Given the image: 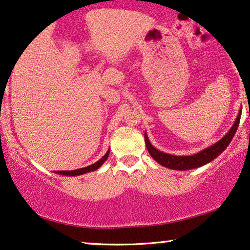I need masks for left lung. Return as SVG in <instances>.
<instances>
[{
  "label": "left lung",
  "mask_w": 250,
  "mask_h": 250,
  "mask_svg": "<svg viewBox=\"0 0 250 250\" xmlns=\"http://www.w3.org/2000/svg\"><path fill=\"white\" fill-rule=\"evenodd\" d=\"M241 112L242 108L240 109L238 118H236L234 125H232V128L229 129V131L224 136L220 141H218L216 144L211 145V146L204 148L201 152L192 154V156H173V154H168L162 151L157 150L156 147H153V145L148 141L147 135L144 134L145 138V144H146V148L148 153L151 154V157L156 160L157 163H159L160 165L167 167L170 169H176V170H187L197 168L205 165V164L212 162L214 158H217L220 153L223 152L225 148L229 146L230 141L234 137L236 129L239 127L240 118H241Z\"/></svg>",
  "instance_id": "left-lung-1"
}]
</instances>
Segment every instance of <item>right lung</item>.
Returning <instances> with one entry per match:
<instances>
[{"mask_svg": "<svg viewBox=\"0 0 250 250\" xmlns=\"http://www.w3.org/2000/svg\"><path fill=\"white\" fill-rule=\"evenodd\" d=\"M108 154H109V150L107 151L106 154L102 158V159H99L97 163H94V164H92V165H90L87 167H83V168H78V169H75V170H56V173H58V174H61V175L75 176V175L85 174V173H87V172H93V170H97L100 166L103 165L104 163L106 162V159L108 158Z\"/></svg>", "mask_w": 250, "mask_h": 250, "instance_id": "add662e5", "label": "right lung"}]
</instances>
